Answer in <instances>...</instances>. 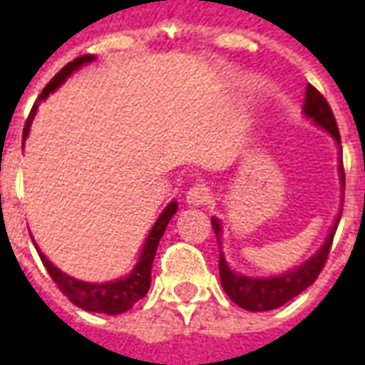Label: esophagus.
<instances>
[{
  "label": "esophagus",
  "mask_w": 365,
  "mask_h": 365,
  "mask_svg": "<svg viewBox=\"0 0 365 365\" xmlns=\"http://www.w3.org/2000/svg\"><path fill=\"white\" fill-rule=\"evenodd\" d=\"M211 197V193H209V187L203 185V183H197V185H193L190 187V191L185 193V203L190 207H199L207 203Z\"/></svg>",
  "instance_id": "1"
}]
</instances>
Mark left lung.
<instances>
[{
  "instance_id": "left-lung-1",
  "label": "left lung",
  "mask_w": 365,
  "mask_h": 365,
  "mask_svg": "<svg viewBox=\"0 0 365 365\" xmlns=\"http://www.w3.org/2000/svg\"><path fill=\"white\" fill-rule=\"evenodd\" d=\"M303 115L311 123H314L317 127H321L324 133H329L334 144H336L338 180H340V193H342L340 199L344 203V168H342V146H340L336 120H334V115H332V109L327 103V99L314 90L311 83H307ZM340 217H342V209L338 211L336 219L332 222L324 242L313 256H309L299 266H293V268L285 269L282 274L274 275H246L230 268V264L225 258V252H222V225L217 217H211V225H213L217 242H219V274H221V285L225 293L238 307H242L246 311H252V313L272 311V309L285 305L293 297H297L301 291H305L309 285H313L317 275L321 274L322 266L327 262V256H329L338 222H340Z\"/></svg>"
}]
</instances>
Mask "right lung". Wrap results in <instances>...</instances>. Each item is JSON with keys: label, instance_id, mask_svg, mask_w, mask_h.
Returning a JSON list of instances; mask_svg holds the SVG:
<instances>
[{"label": "right lung", "instance_id": "obj_1", "mask_svg": "<svg viewBox=\"0 0 365 365\" xmlns=\"http://www.w3.org/2000/svg\"><path fill=\"white\" fill-rule=\"evenodd\" d=\"M96 60L93 54H86V56H80V58L72 60L70 64L60 70L58 74L52 78L48 86L44 88L38 101L33 105V111L29 115L27 123H25V130H23V144L27 140L29 133H31V125H33V119H35L36 111H38V105L43 103L46 97L54 93L58 90L62 83L66 82L70 76L78 72L80 68L86 66V64H91ZM175 211H178V201H170L164 211L158 215L156 222L152 225V229L148 230L146 235V240H144L143 248H140V254H138V260H136L135 268L130 269L127 275L123 277H117V279H111V282H82V279H76L72 275H68L66 272H62L60 268H56L52 264L44 252L38 248L35 240L36 252L43 260L44 268L51 274V277L54 279V283L58 285L60 291L66 295L76 307H80L83 311H90V313H105V314H120L128 311L130 307L135 305L136 301L148 293L150 289V272H152V262H154V254H156V248H158L160 238L164 237V230H166L168 222L174 217ZM33 238V237H31Z\"/></svg>", "mask_w": 365, "mask_h": 365}]
</instances>
